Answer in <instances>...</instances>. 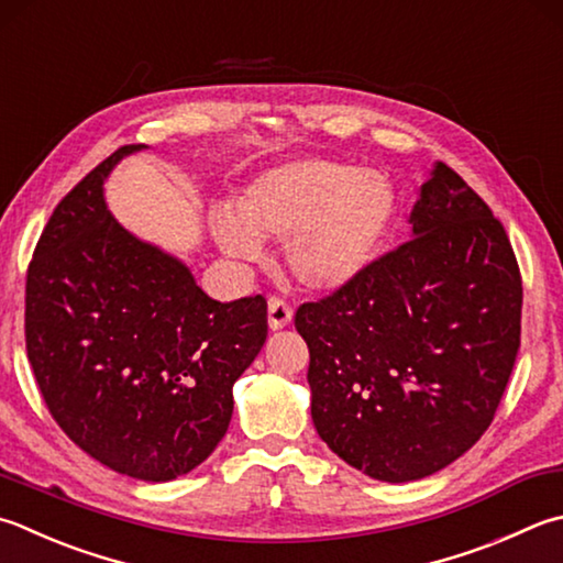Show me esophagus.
Returning a JSON list of instances; mask_svg holds the SVG:
<instances>
[{
	"label": "esophagus",
	"instance_id": "34e87169",
	"mask_svg": "<svg viewBox=\"0 0 563 563\" xmlns=\"http://www.w3.org/2000/svg\"><path fill=\"white\" fill-rule=\"evenodd\" d=\"M267 309H269V328H272V331H279V328H286L291 323L294 309L284 299H279V296H272Z\"/></svg>",
	"mask_w": 563,
	"mask_h": 563
}]
</instances>
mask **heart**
Segmentation results:
<instances>
[{
    "label": "heart",
    "mask_w": 563,
    "mask_h": 563,
    "mask_svg": "<svg viewBox=\"0 0 563 563\" xmlns=\"http://www.w3.org/2000/svg\"><path fill=\"white\" fill-rule=\"evenodd\" d=\"M395 216L387 176L357 164L301 158L260 174L242 188L235 208L218 206L210 232L218 247L257 262L262 242H286L296 279L318 291L353 284L375 262Z\"/></svg>",
    "instance_id": "heart-1"
}]
</instances>
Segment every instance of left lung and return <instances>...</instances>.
Returning a JSON list of instances; mask_svg holds the SVG:
<instances>
[{
    "label": "left lung",
    "mask_w": 563,
    "mask_h": 563,
    "mask_svg": "<svg viewBox=\"0 0 563 563\" xmlns=\"http://www.w3.org/2000/svg\"><path fill=\"white\" fill-rule=\"evenodd\" d=\"M409 222L411 240L294 321L318 437L385 483L427 478L483 437L522 331L507 232L451 166H433Z\"/></svg>",
    "instance_id": "left-lung-1"
}]
</instances>
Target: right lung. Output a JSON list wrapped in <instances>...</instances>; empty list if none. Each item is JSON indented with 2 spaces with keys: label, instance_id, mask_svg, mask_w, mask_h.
I'll return each instance as SVG.
<instances>
[{
  "label": "right lung",
  "instance_id": "right-lung-1",
  "mask_svg": "<svg viewBox=\"0 0 563 563\" xmlns=\"http://www.w3.org/2000/svg\"><path fill=\"white\" fill-rule=\"evenodd\" d=\"M120 146L53 210L26 274V353L51 417L108 468L164 483L216 451L232 385L267 341L264 296L220 303L126 232L102 184Z\"/></svg>",
  "mask_w": 563,
  "mask_h": 563
}]
</instances>
